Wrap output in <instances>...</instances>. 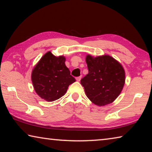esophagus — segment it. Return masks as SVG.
I'll return each instance as SVG.
<instances>
[{
  "label": "esophagus",
  "mask_w": 152,
  "mask_h": 152,
  "mask_svg": "<svg viewBox=\"0 0 152 152\" xmlns=\"http://www.w3.org/2000/svg\"><path fill=\"white\" fill-rule=\"evenodd\" d=\"M81 78H82V76H79V77H77L76 78V80L78 81V82H80V80H81Z\"/></svg>",
  "instance_id": "esophagus-1"
}]
</instances>
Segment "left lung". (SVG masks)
Instances as JSON below:
<instances>
[{
  "instance_id": "8db88e82",
  "label": "left lung",
  "mask_w": 152,
  "mask_h": 152,
  "mask_svg": "<svg viewBox=\"0 0 152 152\" xmlns=\"http://www.w3.org/2000/svg\"><path fill=\"white\" fill-rule=\"evenodd\" d=\"M88 74L80 80L86 96L97 106H104L121 94L125 82V72L119 61L109 55L93 57L87 55Z\"/></svg>"
}]
</instances>
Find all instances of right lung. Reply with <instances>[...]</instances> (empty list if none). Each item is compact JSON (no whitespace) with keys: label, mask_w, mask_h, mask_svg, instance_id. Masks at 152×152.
<instances>
[{"label":"right lung","mask_w":152,"mask_h":152,"mask_svg":"<svg viewBox=\"0 0 152 152\" xmlns=\"http://www.w3.org/2000/svg\"><path fill=\"white\" fill-rule=\"evenodd\" d=\"M66 58L56 57L48 51L35 66L31 81L35 91L48 102L58 100L66 93L68 86L76 82L65 64Z\"/></svg>","instance_id":"obj_1"}]
</instances>
